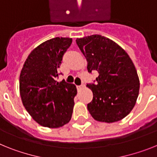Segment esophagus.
<instances>
[{
    "mask_svg": "<svg viewBox=\"0 0 157 157\" xmlns=\"http://www.w3.org/2000/svg\"><path fill=\"white\" fill-rule=\"evenodd\" d=\"M84 84H80V85H77V89H80V88H83V87H84Z\"/></svg>",
    "mask_w": 157,
    "mask_h": 157,
    "instance_id": "esophagus-1",
    "label": "esophagus"
}]
</instances>
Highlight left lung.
Listing matches in <instances>:
<instances>
[{"mask_svg":"<svg viewBox=\"0 0 157 157\" xmlns=\"http://www.w3.org/2000/svg\"><path fill=\"white\" fill-rule=\"evenodd\" d=\"M77 44L88 62V71L99 73L88 84L93 99L88 110L99 122H118L132 111L139 93L137 70L127 53L111 39L99 35L77 39Z\"/></svg>","mask_w":157,"mask_h":157,"instance_id":"obj_1","label":"left lung"}]
</instances>
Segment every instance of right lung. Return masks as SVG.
<instances>
[{"mask_svg":"<svg viewBox=\"0 0 157 157\" xmlns=\"http://www.w3.org/2000/svg\"><path fill=\"white\" fill-rule=\"evenodd\" d=\"M71 43L70 38L46 41L31 51L20 73L23 104L35 122L45 127H61L72 118L77 88L65 80H56L58 69Z\"/></svg>","mask_w":157,"mask_h":157,"instance_id":"right-lung-1","label":"right lung"}]
</instances>
